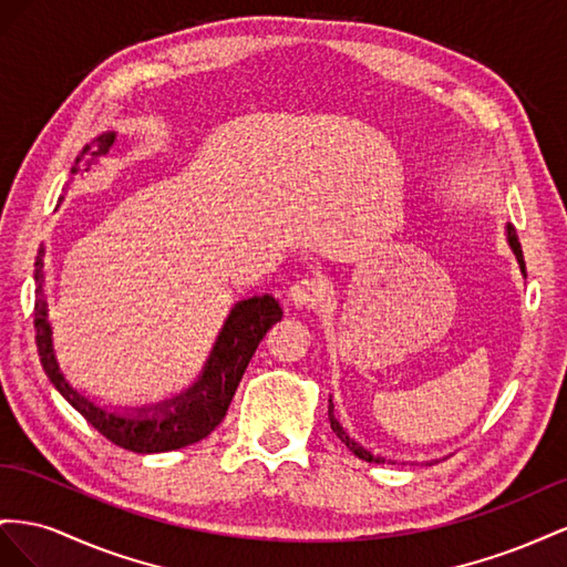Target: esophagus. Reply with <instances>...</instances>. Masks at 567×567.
Listing matches in <instances>:
<instances>
[{
    "label": "esophagus",
    "instance_id": "1",
    "mask_svg": "<svg viewBox=\"0 0 567 567\" xmlns=\"http://www.w3.org/2000/svg\"><path fill=\"white\" fill-rule=\"evenodd\" d=\"M326 292L328 289L322 278H303L289 287V301H292V306H297V309H303V306L320 303L326 299Z\"/></svg>",
    "mask_w": 567,
    "mask_h": 567
}]
</instances>
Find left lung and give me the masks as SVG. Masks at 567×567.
Wrapping results in <instances>:
<instances>
[{"mask_svg":"<svg viewBox=\"0 0 567 567\" xmlns=\"http://www.w3.org/2000/svg\"><path fill=\"white\" fill-rule=\"evenodd\" d=\"M506 235H508V245H511V249H513V254H515V258H517V264H520V270H523V275H525V258H523V249H520V241H517V235H515V230L511 228H506ZM328 415H330V427H332V432L339 436V440H342L344 444H347V449L351 451L353 456H359L361 461H368V463H384L386 458H382V456H375L373 451L370 449H365L363 444H359L353 440V436H349V432L342 427V423H339V420L334 417V403H332V399H330V406H328Z\"/></svg>","mask_w":567,"mask_h":567,"instance_id":"8db88e82","label":"left lung"}]
</instances>
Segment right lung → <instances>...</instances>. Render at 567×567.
Wrapping results in <instances>:
<instances>
[{
  "label": "right lung",
  "instance_id": "1",
  "mask_svg": "<svg viewBox=\"0 0 567 567\" xmlns=\"http://www.w3.org/2000/svg\"><path fill=\"white\" fill-rule=\"evenodd\" d=\"M113 140H116V135L104 133L92 144H85V150L80 152L71 168V181L80 173H87L96 158L106 156L113 147ZM42 256L44 249H40L35 258V342L44 373L56 386L59 394L66 399L96 432L104 434L111 444L135 451V454H161V451L183 449L212 434L220 425L225 413H228L230 401L237 392V384L241 375H245L258 342H261L266 332L282 318L278 299L270 295L237 301L228 320H225L212 353H208V361L202 370L199 380L194 382L187 392L161 401L156 406L135 409L133 415L109 413L106 409L96 406V403L85 394H80L61 373L52 342V326L50 318H47Z\"/></svg>",
  "mask_w": 567,
  "mask_h": 567
}]
</instances>
